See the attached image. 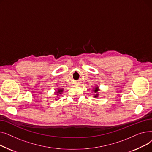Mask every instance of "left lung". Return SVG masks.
<instances>
[{
    "instance_id": "obj_1",
    "label": "left lung",
    "mask_w": 152,
    "mask_h": 152,
    "mask_svg": "<svg viewBox=\"0 0 152 152\" xmlns=\"http://www.w3.org/2000/svg\"><path fill=\"white\" fill-rule=\"evenodd\" d=\"M99 91H100V89H99V86H95L94 87H93L92 91L94 92L93 95H94V98H97L99 97Z\"/></svg>"
}]
</instances>
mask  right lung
Wrapping results in <instances>:
<instances>
[{"label": "right lung", "mask_w": 152, "mask_h": 152, "mask_svg": "<svg viewBox=\"0 0 152 152\" xmlns=\"http://www.w3.org/2000/svg\"><path fill=\"white\" fill-rule=\"evenodd\" d=\"M63 88H57V91H55V94L57 95V96H58L59 95H60V94H61L62 93H63ZM60 98L59 97H58V98H57V99H55V100H58Z\"/></svg>", "instance_id": "1"}]
</instances>
